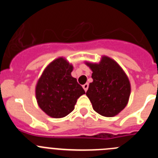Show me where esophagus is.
Here are the masks:
<instances>
[{"label": "esophagus", "instance_id": "1", "mask_svg": "<svg viewBox=\"0 0 158 158\" xmlns=\"http://www.w3.org/2000/svg\"><path fill=\"white\" fill-rule=\"evenodd\" d=\"M83 89H85V91H87L88 89H89V84L88 83H85V85H83Z\"/></svg>", "mask_w": 158, "mask_h": 158}]
</instances>
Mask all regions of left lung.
I'll use <instances>...</instances> for the list:
<instances>
[{"mask_svg": "<svg viewBox=\"0 0 158 158\" xmlns=\"http://www.w3.org/2000/svg\"><path fill=\"white\" fill-rule=\"evenodd\" d=\"M93 71V81L86 95L95 111L106 117H113L124 109L131 95L127 76L115 60L103 56L99 63L85 62Z\"/></svg>", "mask_w": 158, "mask_h": 158, "instance_id": "1", "label": "left lung"}]
</instances>
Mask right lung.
Masks as SVG:
<instances>
[{"label":"right lung","mask_w":158,"mask_h":158,"mask_svg":"<svg viewBox=\"0 0 158 158\" xmlns=\"http://www.w3.org/2000/svg\"><path fill=\"white\" fill-rule=\"evenodd\" d=\"M73 65L62 57L54 60L42 73L35 87L40 107L49 116L62 118L73 111L77 99L85 93L71 76Z\"/></svg>","instance_id":"right-lung-1"}]
</instances>
